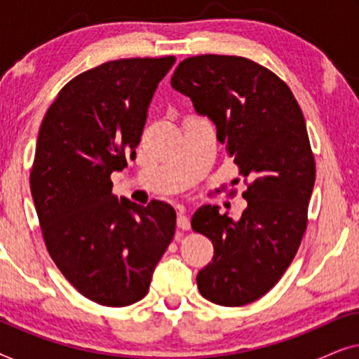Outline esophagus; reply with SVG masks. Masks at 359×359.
Masks as SVG:
<instances>
[{"label": "esophagus", "mask_w": 359, "mask_h": 359, "mask_svg": "<svg viewBox=\"0 0 359 359\" xmlns=\"http://www.w3.org/2000/svg\"><path fill=\"white\" fill-rule=\"evenodd\" d=\"M176 225H178V229L181 230H189L191 229V222L188 219V215H186L184 209H180L178 210V217H176Z\"/></svg>", "instance_id": "1"}]
</instances>
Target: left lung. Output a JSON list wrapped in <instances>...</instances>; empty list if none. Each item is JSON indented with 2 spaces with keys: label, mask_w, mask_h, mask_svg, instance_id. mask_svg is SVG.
I'll return each instance as SVG.
<instances>
[{
  "label": "left lung",
  "mask_w": 359,
  "mask_h": 359,
  "mask_svg": "<svg viewBox=\"0 0 359 359\" xmlns=\"http://www.w3.org/2000/svg\"><path fill=\"white\" fill-rule=\"evenodd\" d=\"M171 86L214 122L217 140L248 184L238 222L209 204L191 220L214 245L212 262L196 278L201 296L245 306L276 286L306 233L316 183L306 121L286 83L245 57L184 58Z\"/></svg>",
  "instance_id": "1"
}]
</instances>
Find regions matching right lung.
Returning a JSON list of instances; mask_svg holds the SVG:
<instances>
[{
    "label": "right lung",
    "mask_w": 359,
    "mask_h": 359,
    "mask_svg": "<svg viewBox=\"0 0 359 359\" xmlns=\"http://www.w3.org/2000/svg\"><path fill=\"white\" fill-rule=\"evenodd\" d=\"M176 58H121L80 73L43 116L31 193L43 242L90 301L126 307L149 292L175 235L176 212L112 194V171L135 158L154 93Z\"/></svg>",
    "instance_id": "obj_1"
}]
</instances>
